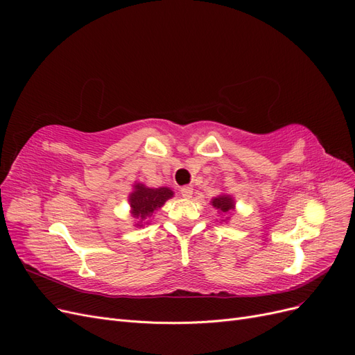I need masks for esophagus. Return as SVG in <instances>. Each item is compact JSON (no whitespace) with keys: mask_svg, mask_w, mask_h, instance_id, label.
<instances>
[{"mask_svg":"<svg viewBox=\"0 0 355 355\" xmlns=\"http://www.w3.org/2000/svg\"><path fill=\"white\" fill-rule=\"evenodd\" d=\"M192 192H194V188H192L191 185H185V187L180 188V194L184 198H191Z\"/></svg>","mask_w":355,"mask_h":355,"instance_id":"obj_1","label":"esophagus"}]
</instances>
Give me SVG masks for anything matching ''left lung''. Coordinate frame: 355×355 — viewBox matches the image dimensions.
Returning <instances> with one entry per match:
<instances>
[{
  "label": "left lung",
  "instance_id": "left-lung-1",
  "mask_svg": "<svg viewBox=\"0 0 355 355\" xmlns=\"http://www.w3.org/2000/svg\"><path fill=\"white\" fill-rule=\"evenodd\" d=\"M211 206L218 210V213L222 216V222H228L230 220V214L231 211L235 210V200L230 194H219L218 197H213L210 201Z\"/></svg>",
  "mask_w": 355,
  "mask_h": 355
}]
</instances>
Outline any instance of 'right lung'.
I'll list each match as a JSON object with an SVG mask.
<instances>
[{
	"label": "right lung",
	"mask_w": 355,
	"mask_h": 355,
	"mask_svg": "<svg viewBox=\"0 0 355 355\" xmlns=\"http://www.w3.org/2000/svg\"><path fill=\"white\" fill-rule=\"evenodd\" d=\"M173 196L175 192L167 187L149 188L142 182H135L133 189L127 197L130 204V214L136 220L133 227L142 228L148 225L154 213L163 207L167 200L173 198Z\"/></svg>",
	"instance_id": "obj_1"
}]
</instances>
